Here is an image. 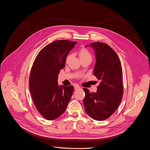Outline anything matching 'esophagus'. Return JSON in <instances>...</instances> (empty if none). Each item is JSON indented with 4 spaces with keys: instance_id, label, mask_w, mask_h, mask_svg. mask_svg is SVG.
<instances>
[{
    "instance_id": "34e87169",
    "label": "esophagus",
    "mask_w": 150,
    "mask_h": 150,
    "mask_svg": "<svg viewBox=\"0 0 150 150\" xmlns=\"http://www.w3.org/2000/svg\"><path fill=\"white\" fill-rule=\"evenodd\" d=\"M74 88H75V90H77V89H78V88H80V87L78 85L75 84V85H74Z\"/></svg>"
}]
</instances>
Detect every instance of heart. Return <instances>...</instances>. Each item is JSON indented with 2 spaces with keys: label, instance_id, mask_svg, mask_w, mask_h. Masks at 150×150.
<instances>
[{
  "label": "heart",
  "instance_id": "b5f03b06",
  "mask_svg": "<svg viewBox=\"0 0 150 150\" xmlns=\"http://www.w3.org/2000/svg\"><path fill=\"white\" fill-rule=\"evenodd\" d=\"M78 55L79 56V58L81 60H83L85 59H91L92 58V56H91V53L90 52V50L85 48V47H81L79 51H78ZM71 57V55L69 54L68 55L67 57V60H68Z\"/></svg>",
  "mask_w": 150,
  "mask_h": 150
}]
</instances>
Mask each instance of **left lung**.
Returning <instances> with one entry per match:
<instances>
[{
    "label": "left lung",
    "instance_id": "obj_1",
    "mask_svg": "<svg viewBox=\"0 0 150 150\" xmlns=\"http://www.w3.org/2000/svg\"><path fill=\"white\" fill-rule=\"evenodd\" d=\"M96 55L94 75L100 84L96 93L83 88L85 112L96 120L109 118L117 110L123 94L122 69L120 59L115 50L101 42H93Z\"/></svg>",
    "mask_w": 150,
    "mask_h": 150
}]
</instances>
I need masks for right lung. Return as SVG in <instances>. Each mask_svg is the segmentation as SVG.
Wrapping results in <instances>:
<instances>
[{
	"mask_svg": "<svg viewBox=\"0 0 150 150\" xmlns=\"http://www.w3.org/2000/svg\"><path fill=\"white\" fill-rule=\"evenodd\" d=\"M76 42L60 40L51 42L37 55L30 71L29 89L38 112L52 120L65 111L74 88L59 86L58 74L65 65L67 56Z\"/></svg>",
	"mask_w": 150,
	"mask_h": 150,
	"instance_id": "1",
	"label": "right lung"
}]
</instances>
